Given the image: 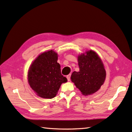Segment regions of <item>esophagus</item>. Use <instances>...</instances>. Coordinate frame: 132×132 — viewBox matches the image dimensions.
<instances>
[{
	"label": "esophagus",
	"instance_id": "obj_1",
	"mask_svg": "<svg viewBox=\"0 0 132 132\" xmlns=\"http://www.w3.org/2000/svg\"><path fill=\"white\" fill-rule=\"evenodd\" d=\"M70 77H71V75L69 74L67 76V78L68 79V81H70Z\"/></svg>",
	"mask_w": 132,
	"mask_h": 132
}]
</instances>
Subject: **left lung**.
<instances>
[{
	"label": "left lung",
	"mask_w": 132,
	"mask_h": 132,
	"mask_svg": "<svg viewBox=\"0 0 132 132\" xmlns=\"http://www.w3.org/2000/svg\"><path fill=\"white\" fill-rule=\"evenodd\" d=\"M78 56L79 71H74L71 80L84 95H91L100 89L104 83L106 71L101 59L93 51Z\"/></svg>",
	"instance_id": "obj_1"
}]
</instances>
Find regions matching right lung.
Listing matches in <instances>:
<instances>
[{
  "mask_svg": "<svg viewBox=\"0 0 132 132\" xmlns=\"http://www.w3.org/2000/svg\"><path fill=\"white\" fill-rule=\"evenodd\" d=\"M57 60V53L51 50L39 55L30 67L28 81L39 97H54L62 84L67 81V79L61 74V65Z\"/></svg>",
  "mask_w": 132,
  "mask_h": 132,
  "instance_id": "obj_1",
  "label": "right lung"
}]
</instances>
